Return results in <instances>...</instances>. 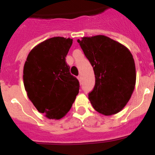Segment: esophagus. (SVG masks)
<instances>
[{
	"label": "esophagus",
	"mask_w": 155,
	"mask_h": 155,
	"mask_svg": "<svg viewBox=\"0 0 155 155\" xmlns=\"http://www.w3.org/2000/svg\"><path fill=\"white\" fill-rule=\"evenodd\" d=\"M78 80H79V81L81 82V81H82L81 75H79V76H78Z\"/></svg>",
	"instance_id": "obj_1"
}]
</instances>
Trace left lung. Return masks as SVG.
Returning <instances> with one entry per match:
<instances>
[{
  "mask_svg": "<svg viewBox=\"0 0 155 155\" xmlns=\"http://www.w3.org/2000/svg\"><path fill=\"white\" fill-rule=\"evenodd\" d=\"M94 70L95 84L88 98L97 112L110 116L124 109L136 83V68L130 50L109 37L78 39Z\"/></svg>",
  "mask_w": 155,
  "mask_h": 155,
  "instance_id": "left-lung-1",
  "label": "left lung"
}]
</instances>
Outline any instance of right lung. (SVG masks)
I'll return each mask as SVG.
<instances>
[{"label":"right lung","instance_id":"1","mask_svg":"<svg viewBox=\"0 0 155 155\" xmlns=\"http://www.w3.org/2000/svg\"><path fill=\"white\" fill-rule=\"evenodd\" d=\"M72 42L64 37L46 39L31 50L25 63L23 80L28 98L49 119L65 116L79 92L78 80L66 63Z\"/></svg>","mask_w":155,"mask_h":155}]
</instances>
